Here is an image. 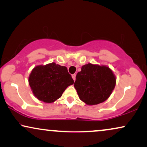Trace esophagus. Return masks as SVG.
Masks as SVG:
<instances>
[{
	"label": "esophagus",
	"instance_id": "obj_1",
	"mask_svg": "<svg viewBox=\"0 0 147 147\" xmlns=\"http://www.w3.org/2000/svg\"><path fill=\"white\" fill-rule=\"evenodd\" d=\"M72 79H73L74 81H75V80H76V75H75V74H73V75H72Z\"/></svg>",
	"mask_w": 147,
	"mask_h": 147
}]
</instances>
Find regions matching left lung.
Listing matches in <instances>:
<instances>
[{
	"instance_id": "left-lung-1",
	"label": "left lung",
	"mask_w": 147,
	"mask_h": 147,
	"mask_svg": "<svg viewBox=\"0 0 147 147\" xmlns=\"http://www.w3.org/2000/svg\"><path fill=\"white\" fill-rule=\"evenodd\" d=\"M116 83V76L108 66L89 63L77 73L74 87L81 101L93 105L109 98Z\"/></svg>"
}]
</instances>
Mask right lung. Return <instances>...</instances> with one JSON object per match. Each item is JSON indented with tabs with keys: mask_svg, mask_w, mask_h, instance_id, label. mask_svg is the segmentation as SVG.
I'll return each mask as SVG.
<instances>
[{
	"mask_svg": "<svg viewBox=\"0 0 147 147\" xmlns=\"http://www.w3.org/2000/svg\"><path fill=\"white\" fill-rule=\"evenodd\" d=\"M73 83L67 68L55 62L36 66L29 77V84L34 96L45 103L57 100Z\"/></svg>",
	"mask_w": 147,
	"mask_h": 147,
	"instance_id": "right-lung-1",
	"label": "right lung"
}]
</instances>
